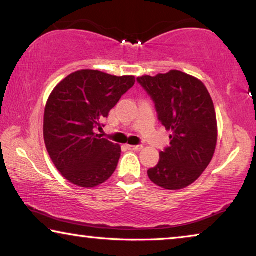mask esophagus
Segmentation results:
<instances>
[{
	"instance_id": "esophagus-1",
	"label": "esophagus",
	"mask_w": 256,
	"mask_h": 256,
	"mask_svg": "<svg viewBox=\"0 0 256 256\" xmlns=\"http://www.w3.org/2000/svg\"><path fill=\"white\" fill-rule=\"evenodd\" d=\"M128 148L130 149V150H134V151H138V150H141L142 149V146L141 144H138V146H128Z\"/></svg>"
}]
</instances>
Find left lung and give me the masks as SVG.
<instances>
[{
  "mask_svg": "<svg viewBox=\"0 0 256 256\" xmlns=\"http://www.w3.org/2000/svg\"><path fill=\"white\" fill-rule=\"evenodd\" d=\"M136 81L154 102L159 122L172 132L149 178L162 188H184L202 175L216 150L218 128L210 94L196 78L177 70Z\"/></svg>",
  "mask_w": 256,
  "mask_h": 256,
  "instance_id": "8db88e82",
  "label": "left lung"
}]
</instances>
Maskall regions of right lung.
I'll use <instances>...</instances> for the list:
<instances>
[{"label":"right lung","instance_id":"obj_1","mask_svg":"<svg viewBox=\"0 0 256 256\" xmlns=\"http://www.w3.org/2000/svg\"><path fill=\"white\" fill-rule=\"evenodd\" d=\"M133 76L94 70L71 73L55 86L44 112V140L63 177L80 188H94L112 175L120 144L96 133L120 97L134 86Z\"/></svg>","mask_w":256,"mask_h":256}]
</instances>
